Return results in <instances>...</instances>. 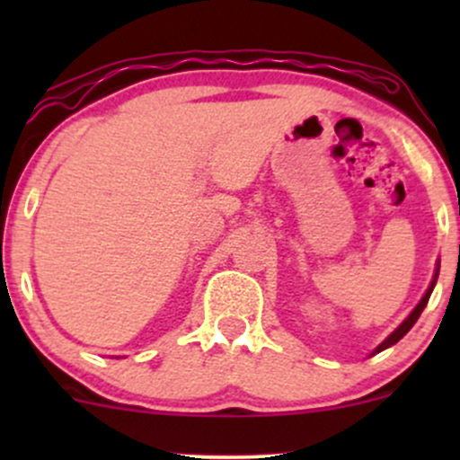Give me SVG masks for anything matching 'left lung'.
Wrapping results in <instances>:
<instances>
[{
    "label": "left lung",
    "instance_id": "1",
    "mask_svg": "<svg viewBox=\"0 0 460 460\" xmlns=\"http://www.w3.org/2000/svg\"><path fill=\"white\" fill-rule=\"evenodd\" d=\"M437 277H439V261H437V268H435V277H432V281H430V285H429V289H426V294H424V296H421L420 303L415 305V309L411 311L409 315H406V318L402 320V324H400L398 329H395L394 332H389V335L385 337V340L381 341V344H378L376 348H374V350H372V355H376V352L385 350V348H392L394 344H398V341L402 340V337L406 335V332H409L411 329H413V324H415V322H417V318H420V315H421V311H424L426 305H429V298H430L432 289H435V285H437ZM372 355H369V357H372Z\"/></svg>",
    "mask_w": 460,
    "mask_h": 460
}]
</instances>
